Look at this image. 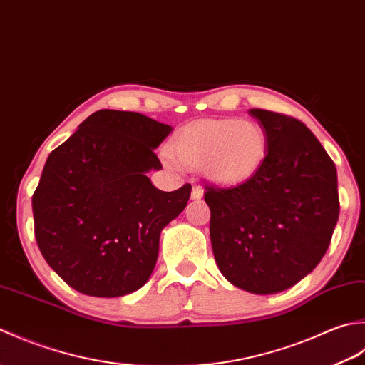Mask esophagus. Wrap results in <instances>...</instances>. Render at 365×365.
Returning <instances> with one entry per match:
<instances>
[{"instance_id":"1","label":"esophagus","mask_w":365,"mask_h":365,"mask_svg":"<svg viewBox=\"0 0 365 365\" xmlns=\"http://www.w3.org/2000/svg\"><path fill=\"white\" fill-rule=\"evenodd\" d=\"M192 200H200L203 197V187L202 185H193V189H192Z\"/></svg>"}]
</instances>
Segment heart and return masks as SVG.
I'll list each match as a JSON object with an SVG mask.
<instances>
[{
  "mask_svg": "<svg viewBox=\"0 0 365 365\" xmlns=\"http://www.w3.org/2000/svg\"><path fill=\"white\" fill-rule=\"evenodd\" d=\"M176 162L202 168L219 184H237L257 173L267 151L264 129L250 120H211L190 124L168 146ZM168 162L173 160L168 158Z\"/></svg>",
  "mask_w": 365,
  "mask_h": 365,
  "instance_id": "heart-1",
  "label": "heart"
}]
</instances>
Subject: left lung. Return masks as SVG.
<instances>
[{"label":"left lung","mask_w":365,"mask_h":365,"mask_svg":"<svg viewBox=\"0 0 365 365\" xmlns=\"http://www.w3.org/2000/svg\"><path fill=\"white\" fill-rule=\"evenodd\" d=\"M264 129L262 167L232 187L206 185L215 263L235 287L272 294L322 262L339 220L337 170L296 118L252 108Z\"/></svg>","instance_id":"1"}]
</instances>
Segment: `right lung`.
Here are the masks:
<instances>
[{"mask_svg": "<svg viewBox=\"0 0 365 365\" xmlns=\"http://www.w3.org/2000/svg\"><path fill=\"white\" fill-rule=\"evenodd\" d=\"M172 128L135 111L99 110L50 153L33 195L42 257L66 284L96 297L143 287L159 237L182 212L192 185L154 187V154Z\"/></svg>", "mask_w": 365, "mask_h": 365, "instance_id": "right-lung-1", "label": "right lung"}]
</instances>
